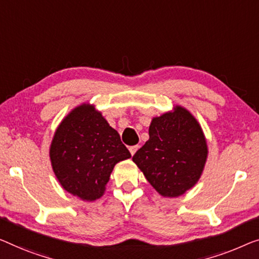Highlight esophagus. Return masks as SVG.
I'll return each instance as SVG.
<instances>
[{"instance_id":"1","label":"esophagus","mask_w":259,"mask_h":259,"mask_svg":"<svg viewBox=\"0 0 259 259\" xmlns=\"http://www.w3.org/2000/svg\"><path fill=\"white\" fill-rule=\"evenodd\" d=\"M138 148H140V146H138V145L130 146V148H129V151H130V153H131V156H134V154L136 153V151L138 150Z\"/></svg>"}]
</instances>
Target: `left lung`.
Wrapping results in <instances>:
<instances>
[{
    "label": "left lung",
    "mask_w": 259,
    "mask_h": 259,
    "mask_svg": "<svg viewBox=\"0 0 259 259\" xmlns=\"http://www.w3.org/2000/svg\"><path fill=\"white\" fill-rule=\"evenodd\" d=\"M149 136L133 160L159 194H184L199 180L207 159L201 126L190 111L178 106L173 113L152 119Z\"/></svg>",
    "instance_id": "left-lung-1"
}]
</instances>
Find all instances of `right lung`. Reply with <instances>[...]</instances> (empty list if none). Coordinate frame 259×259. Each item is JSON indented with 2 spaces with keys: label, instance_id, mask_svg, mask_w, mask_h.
I'll list each match as a JSON object with an SVG mask.
<instances>
[{
  "label": "right lung",
  "instance_id": "add662e5",
  "mask_svg": "<svg viewBox=\"0 0 259 259\" xmlns=\"http://www.w3.org/2000/svg\"><path fill=\"white\" fill-rule=\"evenodd\" d=\"M130 157L117 131L88 105L76 107L63 119L50 148L61 186L86 201L103 194L115 165Z\"/></svg>",
  "mask_w": 259,
  "mask_h": 259
}]
</instances>
